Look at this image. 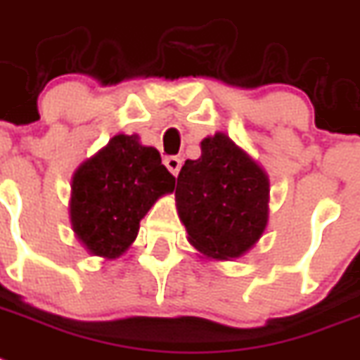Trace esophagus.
I'll use <instances>...</instances> for the list:
<instances>
[{
  "instance_id": "esophagus-1",
  "label": "esophagus",
  "mask_w": 360,
  "mask_h": 360,
  "mask_svg": "<svg viewBox=\"0 0 360 360\" xmlns=\"http://www.w3.org/2000/svg\"><path fill=\"white\" fill-rule=\"evenodd\" d=\"M163 163H165V167H167L169 171L174 174V176H178V173H180V167H182V160L178 158V156H167V158L163 160Z\"/></svg>"
}]
</instances>
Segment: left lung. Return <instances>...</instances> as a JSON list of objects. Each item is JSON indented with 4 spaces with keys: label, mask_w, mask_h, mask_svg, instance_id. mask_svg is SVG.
<instances>
[{
    "label": "left lung",
    "mask_w": 360,
    "mask_h": 360,
    "mask_svg": "<svg viewBox=\"0 0 360 360\" xmlns=\"http://www.w3.org/2000/svg\"><path fill=\"white\" fill-rule=\"evenodd\" d=\"M178 213L198 252L215 259L239 257L265 231L269 180L226 134L202 141V156L178 174Z\"/></svg>",
    "instance_id": "8db88e82"
}]
</instances>
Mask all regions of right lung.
I'll list each match as a JSON object with an SVG mask.
<instances>
[{
	"mask_svg": "<svg viewBox=\"0 0 360 360\" xmlns=\"http://www.w3.org/2000/svg\"><path fill=\"white\" fill-rule=\"evenodd\" d=\"M176 178L138 136H114L73 176L71 222L94 255L114 259L134 243L139 221Z\"/></svg>",
	"mask_w": 360,
	"mask_h": 360,
	"instance_id": "1",
	"label": "right lung"
}]
</instances>
